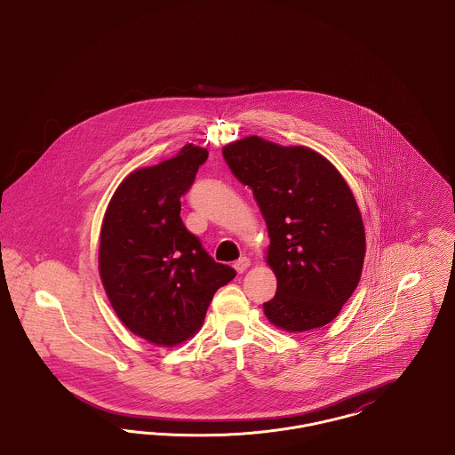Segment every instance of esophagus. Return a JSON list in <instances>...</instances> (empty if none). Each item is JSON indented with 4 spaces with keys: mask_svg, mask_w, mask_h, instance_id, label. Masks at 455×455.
<instances>
[{
    "mask_svg": "<svg viewBox=\"0 0 455 455\" xmlns=\"http://www.w3.org/2000/svg\"><path fill=\"white\" fill-rule=\"evenodd\" d=\"M249 266H251V259H249V258H240V259L234 264V267H235L237 273H243Z\"/></svg>",
    "mask_w": 455,
    "mask_h": 455,
    "instance_id": "esophagus-1",
    "label": "esophagus"
}]
</instances>
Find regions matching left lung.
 I'll return each instance as SVG.
<instances>
[{
  "mask_svg": "<svg viewBox=\"0 0 455 455\" xmlns=\"http://www.w3.org/2000/svg\"><path fill=\"white\" fill-rule=\"evenodd\" d=\"M249 186L267 227L264 260L278 288L264 315L286 332H305L338 317L362 278L365 225L345 177L307 147L247 136L223 147Z\"/></svg>",
  "mask_w": 455,
  "mask_h": 455,
  "instance_id": "left-lung-1",
  "label": "left lung"
}]
</instances>
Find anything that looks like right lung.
Instances as JSON below:
<instances>
[{"mask_svg":"<svg viewBox=\"0 0 455 455\" xmlns=\"http://www.w3.org/2000/svg\"><path fill=\"white\" fill-rule=\"evenodd\" d=\"M208 150L184 145L172 158L124 177L100 228L99 273L119 321L141 339L179 347L201 329L235 269L201 247L180 218L184 195Z\"/></svg>","mask_w":455,"mask_h":455,"instance_id":"add662e5","label":"right lung"}]
</instances>
